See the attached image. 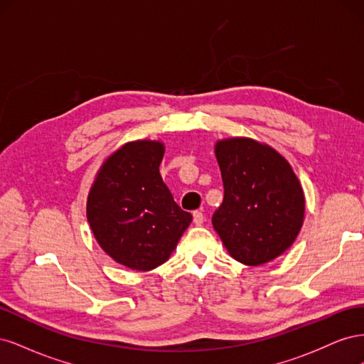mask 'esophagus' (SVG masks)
I'll use <instances>...</instances> for the list:
<instances>
[{
    "label": "esophagus",
    "instance_id": "34e87169",
    "mask_svg": "<svg viewBox=\"0 0 364 364\" xmlns=\"http://www.w3.org/2000/svg\"><path fill=\"white\" fill-rule=\"evenodd\" d=\"M193 222H194V225L200 226L203 223V213L202 211H194L193 213Z\"/></svg>",
    "mask_w": 364,
    "mask_h": 364
}]
</instances>
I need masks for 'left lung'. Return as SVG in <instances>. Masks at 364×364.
<instances>
[{
    "instance_id": "obj_1",
    "label": "left lung",
    "mask_w": 364,
    "mask_h": 364,
    "mask_svg": "<svg viewBox=\"0 0 364 364\" xmlns=\"http://www.w3.org/2000/svg\"><path fill=\"white\" fill-rule=\"evenodd\" d=\"M225 197L213 226L229 255L261 266L287 250L304 223L305 197L291 165L250 138L215 144Z\"/></svg>"
}]
</instances>
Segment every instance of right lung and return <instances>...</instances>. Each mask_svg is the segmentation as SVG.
<instances>
[{
	"label": "right lung",
	"instance_id": "1",
	"mask_svg": "<svg viewBox=\"0 0 364 364\" xmlns=\"http://www.w3.org/2000/svg\"><path fill=\"white\" fill-rule=\"evenodd\" d=\"M159 141H132L109 156L87 196L86 215L95 240L123 266L149 272L167 261L193 215L164 183Z\"/></svg>",
	"mask_w": 364,
	"mask_h": 364
}]
</instances>
